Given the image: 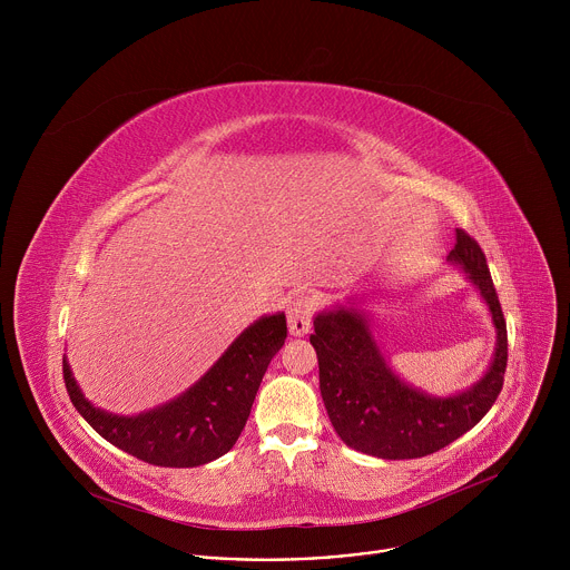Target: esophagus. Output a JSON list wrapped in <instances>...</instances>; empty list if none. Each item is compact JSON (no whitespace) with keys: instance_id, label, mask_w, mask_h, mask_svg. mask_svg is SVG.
<instances>
[{"instance_id":"1","label":"esophagus","mask_w":570,"mask_h":570,"mask_svg":"<svg viewBox=\"0 0 570 570\" xmlns=\"http://www.w3.org/2000/svg\"><path fill=\"white\" fill-rule=\"evenodd\" d=\"M313 313H315V302L311 295H297L291 304H288V330L293 336H304L311 330L313 322Z\"/></svg>"}]
</instances>
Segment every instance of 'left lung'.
Listing matches in <instances>:
<instances>
[{
	"label": "left lung",
	"mask_w": 570,
	"mask_h": 570,
	"mask_svg": "<svg viewBox=\"0 0 570 570\" xmlns=\"http://www.w3.org/2000/svg\"><path fill=\"white\" fill-rule=\"evenodd\" d=\"M449 259L460 264L492 311L497 356L473 387L438 399L401 383L381 356L358 311H327L313 320L311 345L320 365V394L341 440L367 455L409 460L431 455L473 429L499 399L508 367V324L478 240L455 229Z\"/></svg>",
	"instance_id": "obj_1"
}]
</instances>
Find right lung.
Here are the masks:
<instances>
[{
	"mask_svg": "<svg viewBox=\"0 0 570 570\" xmlns=\"http://www.w3.org/2000/svg\"><path fill=\"white\" fill-rule=\"evenodd\" d=\"M286 334L284 313L257 320L191 390L137 417H117L95 409L80 394L65 358L62 379L73 409L117 449L155 466H198L220 458L238 440Z\"/></svg>",
	"mask_w": 570,
	"mask_h": 570,
	"instance_id": "1",
	"label": "right lung"
}]
</instances>
